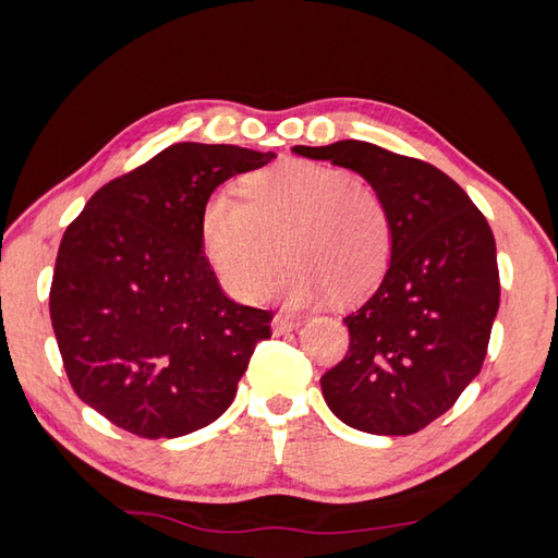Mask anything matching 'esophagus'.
I'll use <instances>...</instances> for the list:
<instances>
[{
  "instance_id": "34e87169",
  "label": "esophagus",
  "mask_w": 558,
  "mask_h": 558,
  "mask_svg": "<svg viewBox=\"0 0 558 558\" xmlns=\"http://www.w3.org/2000/svg\"><path fill=\"white\" fill-rule=\"evenodd\" d=\"M298 326H300L298 318H290V316H276V318H272V324H270L272 336H286Z\"/></svg>"
}]
</instances>
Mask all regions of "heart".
Returning <instances> with one entry per match:
<instances>
[{"instance_id":"b5f03b06","label":"heart","mask_w":558,"mask_h":558,"mask_svg":"<svg viewBox=\"0 0 558 558\" xmlns=\"http://www.w3.org/2000/svg\"><path fill=\"white\" fill-rule=\"evenodd\" d=\"M242 194L213 192L201 210L204 252L232 298H264L286 256L278 294L290 306L333 294L357 302L384 278L393 225L384 198L350 172L288 160L248 174Z\"/></svg>"}]
</instances>
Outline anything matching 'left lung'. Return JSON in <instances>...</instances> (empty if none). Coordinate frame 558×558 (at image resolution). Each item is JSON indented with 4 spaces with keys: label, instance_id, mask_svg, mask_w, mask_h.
Segmentation results:
<instances>
[{
    "label": "left lung",
    "instance_id": "left-lung-1",
    "mask_svg": "<svg viewBox=\"0 0 558 558\" xmlns=\"http://www.w3.org/2000/svg\"><path fill=\"white\" fill-rule=\"evenodd\" d=\"M292 150L364 177L393 225L381 286L342 318L350 350L322 376L326 405L366 434L420 432L453 408L487 354L501 294L489 222L429 162L352 138Z\"/></svg>",
    "mask_w": 558,
    "mask_h": 558
}]
</instances>
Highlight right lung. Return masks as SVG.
Here are the masks:
<instances>
[{"mask_svg":"<svg viewBox=\"0 0 558 558\" xmlns=\"http://www.w3.org/2000/svg\"><path fill=\"white\" fill-rule=\"evenodd\" d=\"M276 153L174 144L90 196L59 244L50 316L76 396L124 432L177 438L232 405L270 312L232 302L201 210Z\"/></svg>","mask_w":558,"mask_h":558,"instance_id":"right-lung-1","label":"right lung"}]
</instances>
